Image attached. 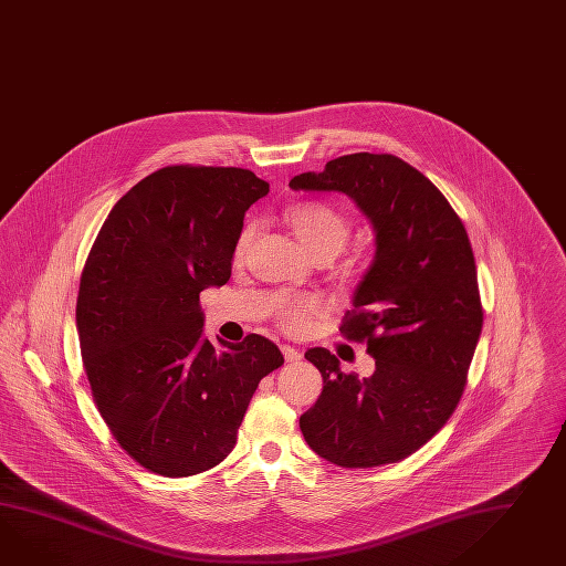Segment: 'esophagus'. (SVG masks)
Returning a JSON list of instances; mask_svg holds the SVG:
<instances>
[{"label": "esophagus", "mask_w": 566, "mask_h": 566, "mask_svg": "<svg viewBox=\"0 0 566 566\" xmlns=\"http://www.w3.org/2000/svg\"><path fill=\"white\" fill-rule=\"evenodd\" d=\"M280 349H282V354H284V359H286V361H298V359L303 358L301 349H296V347H292V345H282Z\"/></svg>", "instance_id": "1"}]
</instances>
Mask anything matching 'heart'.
<instances>
[{"instance_id": "heart-1", "label": "heart", "mask_w": 566, "mask_h": 566, "mask_svg": "<svg viewBox=\"0 0 566 566\" xmlns=\"http://www.w3.org/2000/svg\"><path fill=\"white\" fill-rule=\"evenodd\" d=\"M286 222L303 243V248L317 258H333L339 253L349 233L352 222L327 202H296L286 208ZM255 233V224L248 222L234 241V258H243ZM323 311V303L317 296H284L277 301V317L284 329L301 333L306 329L308 318Z\"/></svg>"}]
</instances>
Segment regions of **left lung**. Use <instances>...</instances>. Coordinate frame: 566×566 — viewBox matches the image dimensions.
<instances>
[{
  "instance_id": "8db88e82",
  "label": "left lung",
  "mask_w": 566,
  "mask_h": 566,
  "mask_svg": "<svg viewBox=\"0 0 566 566\" xmlns=\"http://www.w3.org/2000/svg\"><path fill=\"white\" fill-rule=\"evenodd\" d=\"M292 190L342 192L373 222L376 253L339 332L376 359L370 378L344 374L325 347L304 358L323 376L301 415L313 452L344 469H373L417 452L454 413L483 332L469 234L431 181L388 153H352Z\"/></svg>"
}]
</instances>
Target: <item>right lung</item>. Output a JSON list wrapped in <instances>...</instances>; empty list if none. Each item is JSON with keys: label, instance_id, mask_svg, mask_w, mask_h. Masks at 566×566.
<instances>
[{"label": "right lung", "instance_id": "1", "mask_svg": "<svg viewBox=\"0 0 566 566\" xmlns=\"http://www.w3.org/2000/svg\"><path fill=\"white\" fill-rule=\"evenodd\" d=\"M241 167L167 166L114 205L83 265L77 333L97 411L130 458L180 479L221 464L249 400L284 358L251 333L210 344L200 292L231 277L248 208Z\"/></svg>", "mask_w": 566, "mask_h": 566}]
</instances>
